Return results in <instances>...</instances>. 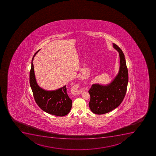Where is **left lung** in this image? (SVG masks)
Masks as SVG:
<instances>
[{"instance_id": "8db88e82", "label": "left lung", "mask_w": 156, "mask_h": 156, "mask_svg": "<svg viewBox=\"0 0 156 156\" xmlns=\"http://www.w3.org/2000/svg\"><path fill=\"white\" fill-rule=\"evenodd\" d=\"M113 45L119 54L118 73L110 83H94L89 90L90 96L89 107L93 113L98 115L107 113L118 107L126 93L128 74L125 56L116 44L113 43Z\"/></svg>"}]
</instances>
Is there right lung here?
Instances as JSON below:
<instances>
[{"label":"right lung","instance_id":"1","mask_svg":"<svg viewBox=\"0 0 156 156\" xmlns=\"http://www.w3.org/2000/svg\"><path fill=\"white\" fill-rule=\"evenodd\" d=\"M39 51V50L34 55L30 73V84L34 97L42 110L51 115L64 116L69 113L72 107V100L66 92V85L55 90H48L40 87L37 82L33 61Z\"/></svg>","mask_w":156,"mask_h":156}]
</instances>
